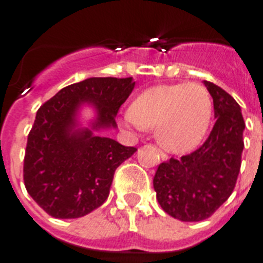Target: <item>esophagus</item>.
Returning a JSON list of instances; mask_svg holds the SVG:
<instances>
[{
  "label": "esophagus",
  "mask_w": 263,
  "mask_h": 263,
  "mask_svg": "<svg viewBox=\"0 0 263 263\" xmlns=\"http://www.w3.org/2000/svg\"><path fill=\"white\" fill-rule=\"evenodd\" d=\"M158 152H159L160 158H162V159H163V160H167V159H168V155H167L166 153H164V152H162V150H160V148H158Z\"/></svg>",
  "instance_id": "1"
}]
</instances>
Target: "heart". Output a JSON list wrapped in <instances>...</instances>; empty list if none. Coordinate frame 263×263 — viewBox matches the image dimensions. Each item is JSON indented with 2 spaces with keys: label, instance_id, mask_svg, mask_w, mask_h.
Returning <instances> with one entry per match:
<instances>
[{
  "label": "heart",
  "instance_id": "heart-1",
  "mask_svg": "<svg viewBox=\"0 0 263 263\" xmlns=\"http://www.w3.org/2000/svg\"><path fill=\"white\" fill-rule=\"evenodd\" d=\"M212 120V100L196 83L160 84L143 90L122 116L125 127H155L157 139L173 153L184 154L200 145Z\"/></svg>",
  "mask_w": 263,
  "mask_h": 263
}]
</instances>
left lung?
<instances>
[{
	"mask_svg": "<svg viewBox=\"0 0 263 263\" xmlns=\"http://www.w3.org/2000/svg\"><path fill=\"white\" fill-rule=\"evenodd\" d=\"M213 99L216 122L196 152L160 163L154 190L166 213L180 221H201L228 200L240 173L245 130L236 100L222 88L204 81Z\"/></svg>",
	"mask_w": 263,
	"mask_h": 263,
	"instance_id": "1",
	"label": "left lung"
}]
</instances>
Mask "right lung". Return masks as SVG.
Segmentation results:
<instances>
[{"label":"right lung","instance_id":"right-lung-1","mask_svg":"<svg viewBox=\"0 0 263 263\" xmlns=\"http://www.w3.org/2000/svg\"><path fill=\"white\" fill-rule=\"evenodd\" d=\"M134 85L133 78H89L60 89L38 109L27 137L23 180L50 216L83 217L108 199L116 168L137 148L96 132L117 127L118 109ZM83 106L95 110L88 127L78 121Z\"/></svg>","mask_w":263,"mask_h":263}]
</instances>
